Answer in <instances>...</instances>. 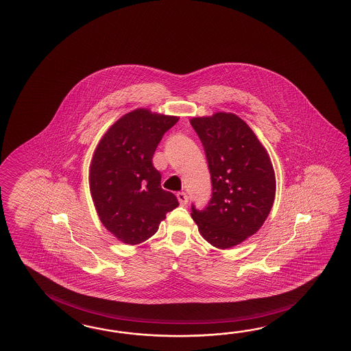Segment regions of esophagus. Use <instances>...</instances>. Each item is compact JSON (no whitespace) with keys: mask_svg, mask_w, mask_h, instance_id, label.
<instances>
[{"mask_svg":"<svg viewBox=\"0 0 351 351\" xmlns=\"http://www.w3.org/2000/svg\"><path fill=\"white\" fill-rule=\"evenodd\" d=\"M177 198H178V201H180V204H182V206H184V204H187V202H188L187 193H184V192H180V193H177Z\"/></svg>","mask_w":351,"mask_h":351,"instance_id":"34e87169","label":"esophagus"}]
</instances>
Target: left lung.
Listing matches in <instances>:
<instances>
[{
    "instance_id": "left-lung-1",
    "label": "left lung",
    "mask_w": 351,
    "mask_h": 351,
    "mask_svg": "<svg viewBox=\"0 0 351 351\" xmlns=\"http://www.w3.org/2000/svg\"><path fill=\"white\" fill-rule=\"evenodd\" d=\"M211 173V201L192 204L199 234L219 249L241 244L267 220L276 197V174L267 149L235 114L193 117Z\"/></svg>"
}]
</instances>
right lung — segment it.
Segmentation results:
<instances>
[{"label":"right lung","mask_w":351,"mask_h":351,"mask_svg":"<svg viewBox=\"0 0 351 351\" xmlns=\"http://www.w3.org/2000/svg\"><path fill=\"white\" fill-rule=\"evenodd\" d=\"M180 117L136 108L123 114L99 140L90 167V196L102 225L121 243L153 237L178 199L160 186L155 149Z\"/></svg>","instance_id":"obj_1"}]
</instances>
